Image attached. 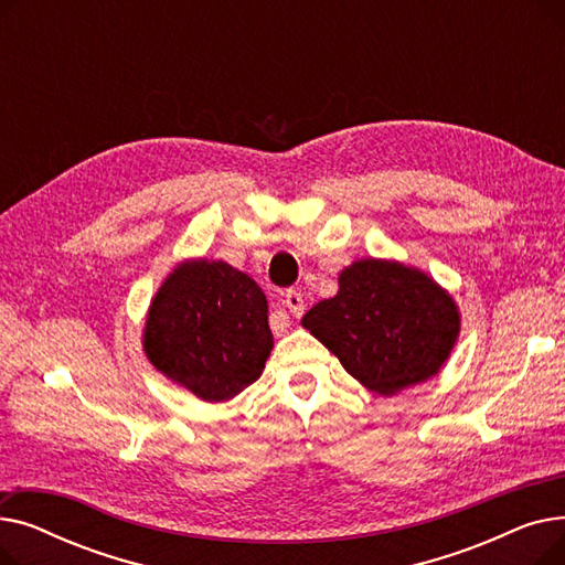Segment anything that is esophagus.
<instances>
[{
    "instance_id": "esophagus-1",
    "label": "esophagus",
    "mask_w": 565,
    "mask_h": 565,
    "mask_svg": "<svg viewBox=\"0 0 565 565\" xmlns=\"http://www.w3.org/2000/svg\"><path fill=\"white\" fill-rule=\"evenodd\" d=\"M281 305L295 316V318H300L302 313H305V298H302V292H298V290H288V292H284V300H281Z\"/></svg>"
}]
</instances>
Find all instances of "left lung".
I'll return each instance as SVG.
<instances>
[{
  "instance_id": "obj_1",
  "label": "left lung",
  "mask_w": 565,
  "mask_h": 565,
  "mask_svg": "<svg viewBox=\"0 0 565 565\" xmlns=\"http://www.w3.org/2000/svg\"><path fill=\"white\" fill-rule=\"evenodd\" d=\"M302 328L362 387L394 396L447 364L460 337V309L419 267L360 258L341 270L334 298L305 313Z\"/></svg>"
}]
</instances>
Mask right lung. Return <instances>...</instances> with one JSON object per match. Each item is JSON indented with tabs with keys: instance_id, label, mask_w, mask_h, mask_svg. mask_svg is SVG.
Here are the masks:
<instances>
[{
	"instance_id": "add662e5",
	"label": "right lung",
	"mask_w": 565,
	"mask_h": 565,
	"mask_svg": "<svg viewBox=\"0 0 565 565\" xmlns=\"http://www.w3.org/2000/svg\"><path fill=\"white\" fill-rule=\"evenodd\" d=\"M141 345L148 362L205 403L256 382L275 345L260 286L224 260L188 258L158 288Z\"/></svg>"
}]
</instances>
